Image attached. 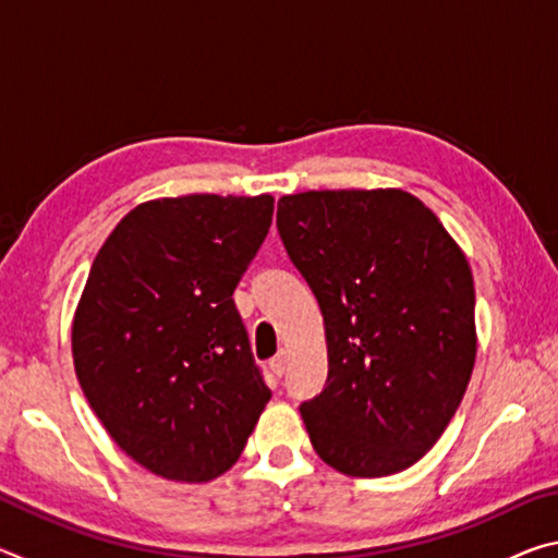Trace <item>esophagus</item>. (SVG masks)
<instances>
[{"label":"esophagus","mask_w":558,"mask_h":558,"mask_svg":"<svg viewBox=\"0 0 558 558\" xmlns=\"http://www.w3.org/2000/svg\"><path fill=\"white\" fill-rule=\"evenodd\" d=\"M270 372L276 374L278 379L280 376H286V372H288V354L286 352H280L278 356L270 359Z\"/></svg>","instance_id":"esophagus-1"}]
</instances>
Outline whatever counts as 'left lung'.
<instances>
[{
	"label": "left lung",
	"mask_w": 558,
	"mask_h": 558,
	"mask_svg": "<svg viewBox=\"0 0 558 558\" xmlns=\"http://www.w3.org/2000/svg\"><path fill=\"white\" fill-rule=\"evenodd\" d=\"M278 233L325 317L329 372L300 403L313 448L352 477L436 446L475 366V286L438 216L399 189L302 192Z\"/></svg>",
	"instance_id": "obj_1"
}]
</instances>
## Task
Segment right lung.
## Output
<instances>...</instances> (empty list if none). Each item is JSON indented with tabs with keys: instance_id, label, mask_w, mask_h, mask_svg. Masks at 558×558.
I'll list each match as a JSON object with an SVG mask.
<instances>
[{
	"instance_id": "right-lung-1",
	"label": "right lung",
	"mask_w": 558,
	"mask_h": 558,
	"mask_svg": "<svg viewBox=\"0 0 558 558\" xmlns=\"http://www.w3.org/2000/svg\"><path fill=\"white\" fill-rule=\"evenodd\" d=\"M270 221L268 194L157 199L93 260L73 319L75 374L110 438L159 477H219L270 401L233 302Z\"/></svg>"
}]
</instances>
